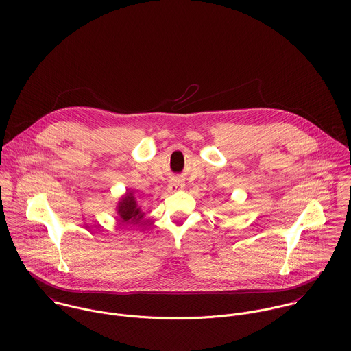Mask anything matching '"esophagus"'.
<instances>
[{
    "instance_id": "34e87169",
    "label": "esophagus",
    "mask_w": 351,
    "mask_h": 351,
    "mask_svg": "<svg viewBox=\"0 0 351 351\" xmlns=\"http://www.w3.org/2000/svg\"><path fill=\"white\" fill-rule=\"evenodd\" d=\"M183 189V183L180 180H173L172 183H169V190L176 191V190H182Z\"/></svg>"
}]
</instances>
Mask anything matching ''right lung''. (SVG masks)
<instances>
[{
	"label": "right lung",
	"mask_w": 351,
	"mask_h": 351,
	"mask_svg": "<svg viewBox=\"0 0 351 351\" xmlns=\"http://www.w3.org/2000/svg\"><path fill=\"white\" fill-rule=\"evenodd\" d=\"M117 214L123 223H137L144 217V213H141L140 207L137 206V202L132 191H128L121 198V202L117 206Z\"/></svg>",
	"instance_id": "obj_1"
}]
</instances>
